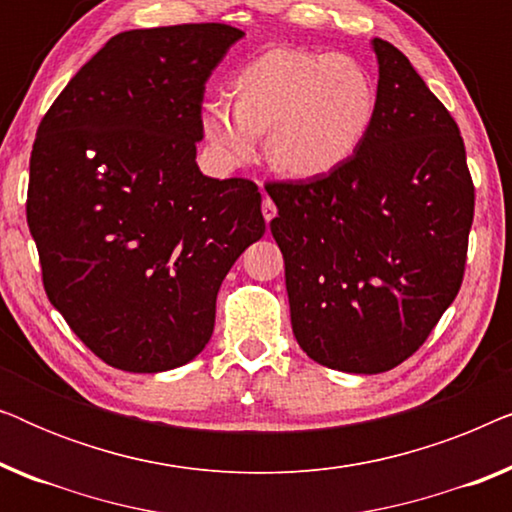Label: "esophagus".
I'll list each match as a JSON object with an SVG mask.
<instances>
[{
  "instance_id": "34e87169",
  "label": "esophagus",
  "mask_w": 512,
  "mask_h": 512,
  "mask_svg": "<svg viewBox=\"0 0 512 512\" xmlns=\"http://www.w3.org/2000/svg\"><path fill=\"white\" fill-rule=\"evenodd\" d=\"M261 188H263V186H261ZM263 216H265V221H268V223L277 216L275 202H272V200L268 198V195H265V198H263Z\"/></svg>"
}]
</instances>
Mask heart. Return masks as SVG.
Here are the masks:
<instances>
[{
  "instance_id": "1",
  "label": "heart",
  "mask_w": 512,
  "mask_h": 512,
  "mask_svg": "<svg viewBox=\"0 0 512 512\" xmlns=\"http://www.w3.org/2000/svg\"><path fill=\"white\" fill-rule=\"evenodd\" d=\"M230 97L207 102L200 130L228 167L254 160L268 132V158L298 179L324 177L347 163L366 139L377 109L366 67L338 53L272 48L230 81Z\"/></svg>"
}]
</instances>
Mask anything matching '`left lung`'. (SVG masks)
<instances>
[{
    "label": "left lung",
    "mask_w": 512,
    "mask_h": 512,
    "mask_svg": "<svg viewBox=\"0 0 512 512\" xmlns=\"http://www.w3.org/2000/svg\"><path fill=\"white\" fill-rule=\"evenodd\" d=\"M373 48L377 109L354 156L265 184L298 345L366 375L410 359L457 298L475 207L459 125L394 44Z\"/></svg>",
    "instance_id": "1"
}]
</instances>
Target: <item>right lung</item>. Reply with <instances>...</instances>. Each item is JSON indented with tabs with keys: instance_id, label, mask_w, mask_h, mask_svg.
Returning a JSON list of instances; mask_svg holds the SVG:
<instances>
[{
	"instance_id": "right-lung-1",
	"label": "right lung",
	"mask_w": 512,
	"mask_h": 512,
	"mask_svg": "<svg viewBox=\"0 0 512 512\" xmlns=\"http://www.w3.org/2000/svg\"><path fill=\"white\" fill-rule=\"evenodd\" d=\"M242 37L223 23L116 34L39 123L27 226L46 296L125 373L195 359L223 277L265 233L254 181L195 163L205 83Z\"/></svg>"
}]
</instances>
